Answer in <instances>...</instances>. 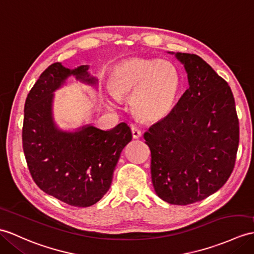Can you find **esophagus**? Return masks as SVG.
Returning a JSON list of instances; mask_svg holds the SVG:
<instances>
[{
  "label": "esophagus",
  "mask_w": 254,
  "mask_h": 254,
  "mask_svg": "<svg viewBox=\"0 0 254 254\" xmlns=\"http://www.w3.org/2000/svg\"><path fill=\"white\" fill-rule=\"evenodd\" d=\"M131 131H132L133 138L136 139V138H139L141 136V132H140V129L137 127H131Z\"/></svg>",
  "instance_id": "1"
}]
</instances>
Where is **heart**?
Returning <instances> with one entry per match:
<instances>
[{"label": "heart", "instance_id": "1", "mask_svg": "<svg viewBox=\"0 0 254 254\" xmlns=\"http://www.w3.org/2000/svg\"><path fill=\"white\" fill-rule=\"evenodd\" d=\"M109 84L117 99L133 95L132 109L138 118L156 121L172 109L180 88V75L170 62L134 57L116 64L110 72ZM108 104L116 107L113 100H108Z\"/></svg>", "mask_w": 254, "mask_h": 254}]
</instances>
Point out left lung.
Wrapping results in <instances>:
<instances>
[{
  "label": "left lung",
  "instance_id": "1",
  "mask_svg": "<svg viewBox=\"0 0 254 254\" xmlns=\"http://www.w3.org/2000/svg\"><path fill=\"white\" fill-rule=\"evenodd\" d=\"M168 53L184 64L190 87L144 137L156 193L168 203L186 205L227 182L238 150L239 122L231 87L210 64L194 54Z\"/></svg>",
  "mask_w": 254,
  "mask_h": 254
}]
</instances>
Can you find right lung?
Masks as SVG:
<instances>
[{"mask_svg":"<svg viewBox=\"0 0 254 254\" xmlns=\"http://www.w3.org/2000/svg\"><path fill=\"white\" fill-rule=\"evenodd\" d=\"M88 64L74 69L51 64L29 92L25 104L22 147L33 181L41 190L73 207H90L109 190L131 128L119 123L109 131L93 125L63 129L53 115L55 92L70 76L97 88Z\"/></svg>","mask_w":254,"mask_h":254,"instance_id":"1","label":"right lung"}]
</instances>
